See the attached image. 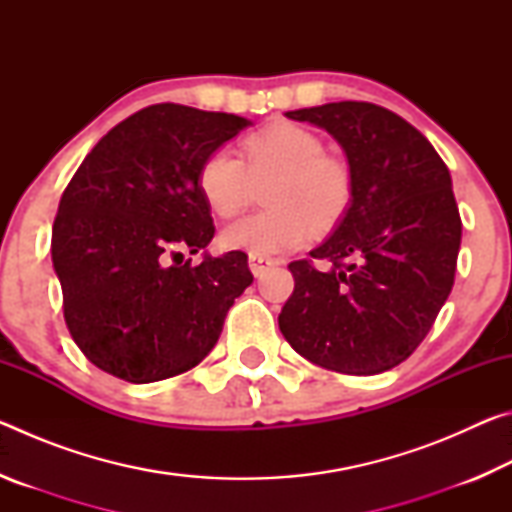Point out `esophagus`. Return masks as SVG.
<instances>
[{"mask_svg":"<svg viewBox=\"0 0 512 512\" xmlns=\"http://www.w3.org/2000/svg\"><path fill=\"white\" fill-rule=\"evenodd\" d=\"M275 264V259L273 257H268V255H259V253H250L248 255V266H250V271H253V275H262L264 271H268V268H271Z\"/></svg>","mask_w":512,"mask_h":512,"instance_id":"1","label":"esophagus"}]
</instances>
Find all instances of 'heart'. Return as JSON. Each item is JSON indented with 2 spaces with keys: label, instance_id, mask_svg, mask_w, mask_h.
Listing matches in <instances>:
<instances>
[{
  "label": "heart",
  "instance_id": "heart-1",
  "mask_svg": "<svg viewBox=\"0 0 512 512\" xmlns=\"http://www.w3.org/2000/svg\"><path fill=\"white\" fill-rule=\"evenodd\" d=\"M244 160L230 149H216L198 169V189L216 216H235L268 185L266 210L232 221L221 230L228 250L273 255L305 244L311 225L320 230L339 223L352 203V173L339 158L325 155V142L305 126L273 124L241 144Z\"/></svg>",
  "mask_w": 512,
  "mask_h": 512
}]
</instances>
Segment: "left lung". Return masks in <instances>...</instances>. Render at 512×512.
<instances>
[{"label": "left lung", "instance_id": "8db88e82", "mask_svg": "<svg viewBox=\"0 0 512 512\" xmlns=\"http://www.w3.org/2000/svg\"><path fill=\"white\" fill-rule=\"evenodd\" d=\"M343 146L352 203L334 235L289 264L296 287L277 318L291 348L343 375L400 366L454 287L461 214L452 176L418 128L366 101L287 112Z\"/></svg>", "mask_w": 512, "mask_h": 512}]
</instances>
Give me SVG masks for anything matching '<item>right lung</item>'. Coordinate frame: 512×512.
Masks as SVG:
<instances>
[{
  "instance_id": "1",
  "label": "right lung",
  "mask_w": 512,
  "mask_h": 512,
  "mask_svg": "<svg viewBox=\"0 0 512 512\" xmlns=\"http://www.w3.org/2000/svg\"><path fill=\"white\" fill-rule=\"evenodd\" d=\"M248 124L155 103L103 135L69 180L51 262L69 334L108 375L149 384L198 366L253 284L241 250L183 262L214 237L198 169Z\"/></svg>"
}]
</instances>
